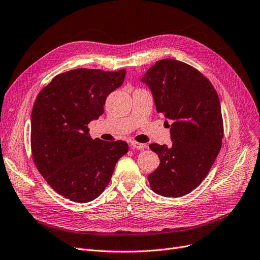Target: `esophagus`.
<instances>
[{
	"label": "esophagus",
	"mask_w": 260,
	"mask_h": 260,
	"mask_svg": "<svg viewBox=\"0 0 260 260\" xmlns=\"http://www.w3.org/2000/svg\"><path fill=\"white\" fill-rule=\"evenodd\" d=\"M131 147L133 148V149L142 150V149H146V148H147V145H146V144L139 143V142H132V143H131Z\"/></svg>",
	"instance_id": "1"
}]
</instances>
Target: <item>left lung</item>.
Masks as SVG:
<instances>
[{
	"label": "left lung",
	"mask_w": 260,
	"mask_h": 260,
	"mask_svg": "<svg viewBox=\"0 0 260 260\" xmlns=\"http://www.w3.org/2000/svg\"><path fill=\"white\" fill-rule=\"evenodd\" d=\"M142 81L150 88L157 112L172 121V145H149L159 157L158 167L148 176L150 187L163 197L187 194L206 178L221 149L218 94L201 72L175 59L156 61Z\"/></svg>",
	"instance_id": "left-lung-1"
}]
</instances>
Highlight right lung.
Instances as JSON below:
<instances>
[{
    "label": "right lung",
    "instance_id": "add662e5",
    "mask_svg": "<svg viewBox=\"0 0 260 260\" xmlns=\"http://www.w3.org/2000/svg\"><path fill=\"white\" fill-rule=\"evenodd\" d=\"M126 70L76 69L55 76L31 111L30 146L36 167L57 193L90 202L105 190L117 160L128 152L122 141L93 140L89 122L104 113L107 96L122 84Z\"/></svg>",
    "mask_w": 260,
    "mask_h": 260
}]
</instances>
